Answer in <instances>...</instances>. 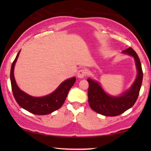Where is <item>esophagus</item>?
I'll return each mask as SVG.
<instances>
[{"instance_id": "1", "label": "esophagus", "mask_w": 151, "mask_h": 151, "mask_svg": "<svg viewBox=\"0 0 151 151\" xmlns=\"http://www.w3.org/2000/svg\"><path fill=\"white\" fill-rule=\"evenodd\" d=\"M86 74H87V71H86V70L84 69H80L78 73H77V76L78 78H84V76L86 75Z\"/></svg>"}]
</instances>
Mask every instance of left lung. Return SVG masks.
Listing matches in <instances>:
<instances>
[{"label":"left lung","instance_id":"obj_1","mask_svg":"<svg viewBox=\"0 0 151 151\" xmlns=\"http://www.w3.org/2000/svg\"><path fill=\"white\" fill-rule=\"evenodd\" d=\"M134 58L137 76L132 87L119 97L107 95L97 82L88 78V102L91 108L97 113L105 116H117L132 107L139 96L143 81V70L139 57L132 48L123 51Z\"/></svg>","mask_w":151,"mask_h":151}]
</instances>
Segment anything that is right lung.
<instances>
[{"label":"right lung","instance_id":"right-lung-1","mask_svg":"<svg viewBox=\"0 0 151 151\" xmlns=\"http://www.w3.org/2000/svg\"><path fill=\"white\" fill-rule=\"evenodd\" d=\"M20 51H19L13 62L10 70L12 89L17 104L24 110L36 115L49 114L62 107L69 91L75 84L76 78L73 77L63 82L55 91L49 95L42 97H35L28 95L18 88L14 78V66Z\"/></svg>","mask_w":151,"mask_h":151}]
</instances>
